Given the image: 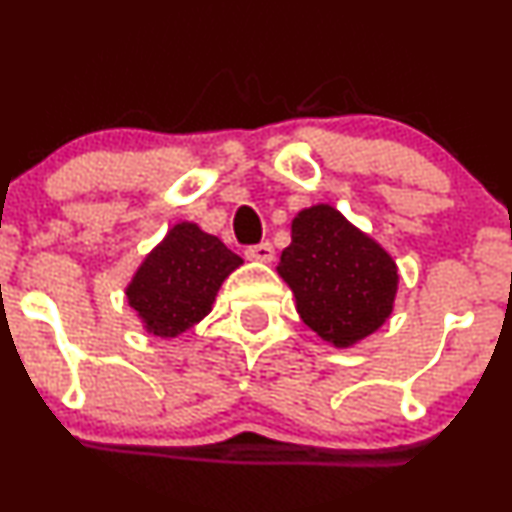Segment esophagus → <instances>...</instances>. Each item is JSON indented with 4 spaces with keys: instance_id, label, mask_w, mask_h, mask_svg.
Here are the masks:
<instances>
[{
    "instance_id": "1",
    "label": "esophagus",
    "mask_w": 512,
    "mask_h": 512,
    "mask_svg": "<svg viewBox=\"0 0 512 512\" xmlns=\"http://www.w3.org/2000/svg\"><path fill=\"white\" fill-rule=\"evenodd\" d=\"M245 257H248V260H252V262H272L274 260L272 243L250 245V248H245Z\"/></svg>"
}]
</instances>
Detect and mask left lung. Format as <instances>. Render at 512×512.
Listing matches in <instances>:
<instances>
[{"mask_svg":"<svg viewBox=\"0 0 512 512\" xmlns=\"http://www.w3.org/2000/svg\"><path fill=\"white\" fill-rule=\"evenodd\" d=\"M276 272L305 325L339 349L383 325L399 281L395 260L330 204L298 211Z\"/></svg>","mask_w":512,"mask_h":512,"instance_id":"left-lung-1","label":"left lung"}]
</instances>
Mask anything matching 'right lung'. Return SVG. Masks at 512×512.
Listing matches in <instances>:
<instances>
[{
  "label": "right lung",
  "mask_w": 512,
  "mask_h": 512,
  "mask_svg": "<svg viewBox=\"0 0 512 512\" xmlns=\"http://www.w3.org/2000/svg\"><path fill=\"white\" fill-rule=\"evenodd\" d=\"M243 260L197 223H175L146 255L127 286V301L156 337H178L211 313L223 279Z\"/></svg>",
  "instance_id": "1"
}]
</instances>
